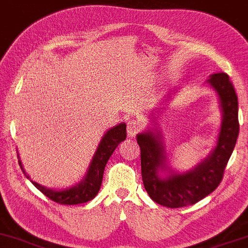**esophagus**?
Here are the masks:
<instances>
[{
    "label": "esophagus",
    "instance_id": "34e87169",
    "mask_svg": "<svg viewBox=\"0 0 248 248\" xmlns=\"http://www.w3.org/2000/svg\"><path fill=\"white\" fill-rule=\"evenodd\" d=\"M142 130V122L137 119H133L127 122V132L129 134V136L136 135L137 133H140Z\"/></svg>",
    "mask_w": 248,
    "mask_h": 248
}]
</instances>
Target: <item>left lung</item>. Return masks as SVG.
<instances>
[{
	"label": "left lung",
	"instance_id": "obj_1",
	"mask_svg": "<svg viewBox=\"0 0 248 248\" xmlns=\"http://www.w3.org/2000/svg\"><path fill=\"white\" fill-rule=\"evenodd\" d=\"M208 80L219 95L223 122L218 142L213 154L193 171L159 178L158 170L165 165V151L159 141L160 137L153 132L137 135V143L141 149L143 185L149 196L158 204L168 208H181L196 203L214 192L224 175L226 164L239 134L238 97L226 74H214Z\"/></svg>",
	"mask_w": 248,
	"mask_h": 248
}]
</instances>
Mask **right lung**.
Listing matches in <instances>:
<instances>
[{"label": "right lung", "mask_w": 248, "mask_h": 248, "mask_svg": "<svg viewBox=\"0 0 248 248\" xmlns=\"http://www.w3.org/2000/svg\"><path fill=\"white\" fill-rule=\"evenodd\" d=\"M126 137L127 132L126 124H118V126L113 127L112 129H109L108 132L105 134V136L103 137L99 147H98L97 151H95L93 159H92L91 165L90 168H89L88 173H86L84 180L77 185V186H74L71 187V188L63 190H53L45 188V187L40 186V185L34 183V181H32V184H33L41 193L45 194L47 198L59 204L73 205L85 203V202L91 201L100 189L101 181H103L104 170H105L107 160L109 159L113 151H114L116 147L120 144V142L126 140ZM19 165L20 169L23 170L20 162ZM26 177H28V175H26Z\"/></svg>", "instance_id": "obj_1"}]
</instances>
